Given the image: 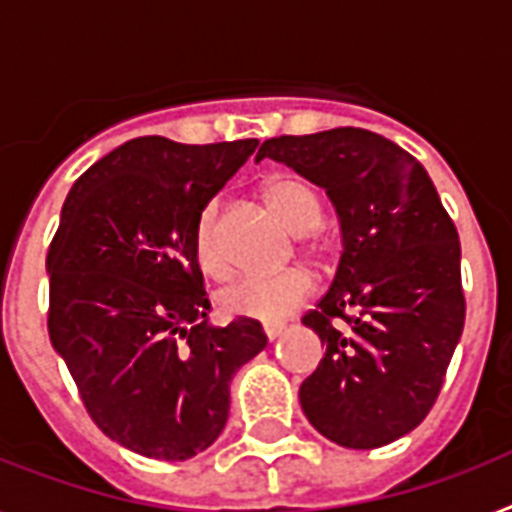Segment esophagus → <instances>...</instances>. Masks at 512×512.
<instances>
[{
  "mask_svg": "<svg viewBox=\"0 0 512 512\" xmlns=\"http://www.w3.org/2000/svg\"><path fill=\"white\" fill-rule=\"evenodd\" d=\"M263 332L268 340H276V337L284 332V324H279V321H268V324H263Z\"/></svg>",
  "mask_w": 512,
  "mask_h": 512,
  "instance_id": "obj_1",
  "label": "esophagus"
}]
</instances>
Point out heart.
<instances>
[{
    "mask_svg": "<svg viewBox=\"0 0 512 512\" xmlns=\"http://www.w3.org/2000/svg\"><path fill=\"white\" fill-rule=\"evenodd\" d=\"M265 204L271 212L287 225L292 233L300 236V252L316 268H327L337 252V244L327 233L313 231L321 223V201L311 185L297 177H273L263 188ZM220 201L209 199L196 215L191 233L193 260L201 271L212 279H225L231 273L228 257L220 244ZM311 276L303 268H287L273 276H247L233 281L231 287L220 292V305L233 316L257 321H281L289 313L303 308L311 297Z\"/></svg>",
    "mask_w": 512,
    "mask_h": 512,
    "instance_id": "1",
    "label": "heart"
}]
</instances>
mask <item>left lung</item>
Instances as JSON below:
<instances>
[{
	"instance_id": "left-lung-1",
	"label": "left lung",
	"mask_w": 512,
	"mask_h": 512,
	"mask_svg": "<svg viewBox=\"0 0 512 512\" xmlns=\"http://www.w3.org/2000/svg\"><path fill=\"white\" fill-rule=\"evenodd\" d=\"M327 188L342 225L335 281L303 324L327 348L300 385L313 428L345 449L406 436L436 404L465 327L460 236L412 154L358 127L265 140Z\"/></svg>"
}]
</instances>
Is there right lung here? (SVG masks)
<instances>
[{"mask_svg":"<svg viewBox=\"0 0 512 512\" xmlns=\"http://www.w3.org/2000/svg\"><path fill=\"white\" fill-rule=\"evenodd\" d=\"M255 148L127 140L76 180L47 249L52 348L90 420L151 460L215 444L233 374L268 345L255 319L209 327L191 249L199 209Z\"/></svg>","mask_w":512,"mask_h":512,"instance_id":"right-lung-1","label":"right lung"}]
</instances>
